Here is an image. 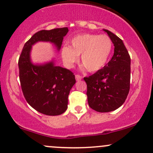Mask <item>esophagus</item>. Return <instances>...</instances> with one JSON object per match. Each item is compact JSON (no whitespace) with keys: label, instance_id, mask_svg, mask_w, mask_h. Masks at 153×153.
<instances>
[{"label":"esophagus","instance_id":"esophagus-1","mask_svg":"<svg viewBox=\"0 0 153 153\" xmlns=\"http://www.w3.org/2000/svg\"><path fill=\"white\" fill-rule=\"evenodd\" d=\"M82 78V77L81 76V75H78V74L75 75V80H76L77 81H79V80H81Z\"/></svg>","mask_w":153,"mask_h":153}]
</instances>
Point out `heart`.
I'll return each instance as SVG.
<instances>
[{"instance_id":"b5f03b06","label":"heart","mask_w":153,"mask_h":153,"mask_svg":"<svg viewBox=\"0 0 153 153\" xmlns=\"http://www.w3.org/2000/svg\"><path fill=\"white\" fill-rule=\"evenodd\" d=\"M71 46L63 45L61 57L64 64L71 68L78 60L88 72L94 73L104 67L112 51L113 44L106 35L80 34L70 40Z\"/></svg>"}]
</instances>
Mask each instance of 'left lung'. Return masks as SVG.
Returning <instances> with one entry per match:
<instances>
[{
    "mask_svg": "<svg viewBox=\"0 0 153 153\" xmlns=\"http://www.w3.org/2000/svg\"><path fill=\"white\" fill-rule=\"evenodd\" d=\"M103 30L114 44V55L103 68L84 78L88 105L99 113L113 111L122 105L129 93L130 85L128 51L119 37L108 30Z\"/></svg>",
    "mask_w": 153,
    "mask_h": 153,
    "instance_id": "8db88e82",
    "label": "left lung"
}]
</instances>
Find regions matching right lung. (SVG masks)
<instances>
[{
    "label": "right lung",
    "mask_w": 153,
    "mask_h": 153,
    "mask_svg": "<svg viewBox=\"0 0 153 153\" xmlns=\"http://www.w3.org/2000/svg\"><path fill=\"white\" fill-rule=\"evenodd\" d=\"M68 28L42 30L24 45L18 60L22 91L30 105L46 115H61L67 110L70 91L75 83V75L69 70L55 65L53 61L34 65L30 61L32 45L38 41L51 42L59 51Z\"/></svg>",
    "instance_id": "1"
}]
</instances>
